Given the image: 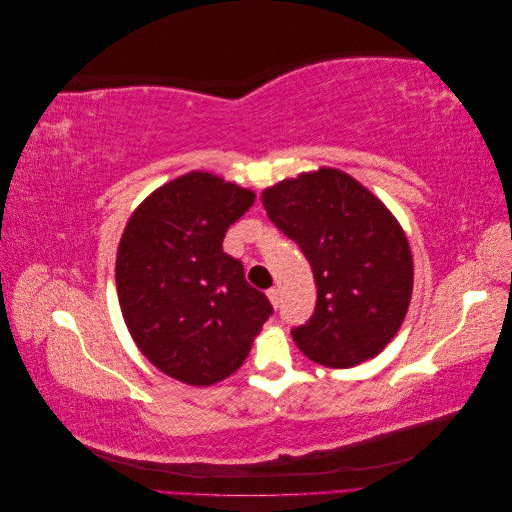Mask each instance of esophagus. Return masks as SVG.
<instances>
[{
  "label": "esophagus",
  "instance_id": "34e87169",
  "mask_svg": "<svg viewBox=\"0 0 512 512\" xmlns=\"http://www.w3.org/2000/svg\"><path fill=\"white\" fill-rule=\"evenodd\" d=\"M267 297H269V301L273 303V307L280 305V290H277V288H269V290H267Z\"/></svg>",
  "mask_w": 512,
  "mask_h": 512
}]
</instances>
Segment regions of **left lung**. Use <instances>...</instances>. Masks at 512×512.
I'll return each instance as SVG.
<instances>
[{
	"label": "left lung",
	"mask_w": 512,
	"mask_h": 512,
	"mask_svg": "<svg viewBox=\"0 0 512 512\" xmlns=\"http://www.w3.org/2000/svg\"><path fill=\"white\" fill-rule=\"evenodd\" d=\"M269 220L299 243L318 286L314 316L292 329L309 361L374 359L406 318L414 265L395 215L344 170L322 166L262 192Z\"/></svg>",
	"instance_id": "left-lung-1"
}]
</instances>
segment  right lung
Returning a JSON list of instances; mask_svg holds the SVG:
<instances>
[{
    "label": "right lung",
    "mask_w": 512,
    "mask_h": 512,
    "mask_svg": "<svg viewBox=\"0 0 512 512\" xmlns=\"http://www.w3.org/2000/svg\"><path fill=\"white\" fill-rule=\"evenodd\" d=\"M256 194L192 170L151 192L123 230L115 282L126 327L149 363L190 386L228 378L273 314L222 250Z\"/></svg>",
    "instance_id": "add662e5"
}]
</instances>
